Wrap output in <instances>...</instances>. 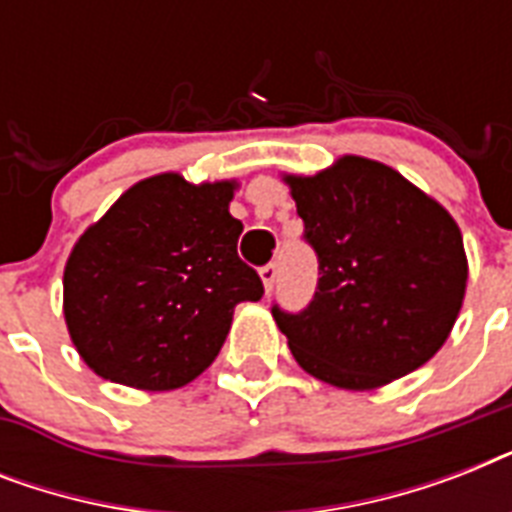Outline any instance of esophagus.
Returning a JSON list of instances; mask_svg holds the SVG:
<instances>
[{"label": "esophagus", "instance_id": "1", "mask_svg": "<svg viewBox=\"0 0 512 512\" xmlns=\"http://www.w3.org/2000/svg\"><path fill=\"white\" fill-rule=\"evenodd\" d=\"M260 279H263L265 292H271L273 284H276V265L268 263V265H265V268H260Z\"/></svg>", "mask_w": 512, "mask_h": 512}]
</instances>
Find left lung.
Instances as JSON below:
<instances>
[{
  "instance_id": "left-lung-1",
  "label": "left lung",
  "mask_w": 512,
  "mask_h": 512,
  "mask_svg": "<svg viewBox=\"0 0 512 512\" xmlns=\"http://www.w3.org/2000/svg\"><path fill=\"white\" fill-rule=\"evenodd\" d=\"M284 183L319 255L311 305H273L297 364L342 390L382 388L420 369L452 335L465 300L460 225L401 172L364 156Z\"/></svg>"
}]
</instances>
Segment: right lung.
Returning <instances> with one entry per match:
<instances>
[{
	"label": "right lung",
	"mask_w": 512,
	"mask_h": 512,
	"mask_svg": "<svg viewBox=\"0 0 512 512\" xmlns=\"http://www.w3.org/2000/svg\"><path fill=\"white\" fill-rule=\"evenodd\" d=\"M236 180L146 177L76 239L63 271V316L79 356L103 380L175 390L217 358L233 308L263 297L241 263L228 212Z\"/></svg>",
	"instance_id": "add662e5"
}]
</instances>
